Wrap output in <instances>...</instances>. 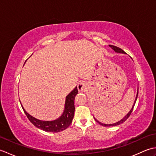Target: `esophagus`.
<instances>
[{
    "label": "esophagus",
    "mask_w": 156,
    "mask_h": 156,
    "mask_svg": "<svg viewBox=\"0 0 156 156\" xmlns=\"http://www.w3.org/2000/svg\"><path fill=\"white\" fill-rule=\"evenodd\" d=\"M86 88H87V85H86V83L84 82L81 81L78 84V90L79 92L84 91Z\"/></svg>",
    "instance_id": "esophagus-1"
}]
</instances>
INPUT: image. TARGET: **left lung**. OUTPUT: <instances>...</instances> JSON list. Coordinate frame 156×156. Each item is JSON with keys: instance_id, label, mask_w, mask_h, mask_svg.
<instances>
[{"instance_id": "left-lung-1", "label": "left lung", "mask_w": 156, "mask_h": 156, "mask_svg": "<svg viewBox=\"0 0 156 156\" xmlns=\"http://www.w3.org/2000/svg\"><path fill=\"white\" fill-rule=\"evenodd\" d=\"M109 46H110L111 48H112V49H114V50L116 51V52H118V53H122V54H125V52L122 50V49H121L120 48H119V47H117V46H115V45H109ZM137 96H138V90H137V96H136V98H135V102H134V105H133V107H132V108L130 110V111L129 112V113L125 116V117L122 119H121V121H119V122H115V123H114V124H103V123H101V122H99V121H98L97 119H96L95 118H94V119H95V121H97L98 123H99L101 125H102V126H105V127H110V126H116V125H120V124H121V123H122V122H125L126 120H127V119L129 117V116H130V115L131 114V112H132V111H133V108H134V106H135V102H136V101H137Z\"/></svg>"}]
</instances>
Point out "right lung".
Here are the masks:
<instances>
[{
    "mask_svg": "<svg viewBox=\"0 0 156 156\" xmlns=\"http://www.w3.org/2000/svg\"><path fill=\"white\" fill-rule=\"evenodd\" d=\"M78 88L76 87L67 97H66L65 110L64 113L57 120L53 121H42L33 117L29 115L25 109L23 108L28 119L35 127L39 128L45 131L48 132H59L67 129L72 122L74 115V99L76 95L78 94ZM22 107V106H21Z\"/></svg>",
    "mask_w": 156,
    "mask_h": 156,
    "instance_id": "obj_1",
    "label": "right lung"
}]
</instances>
